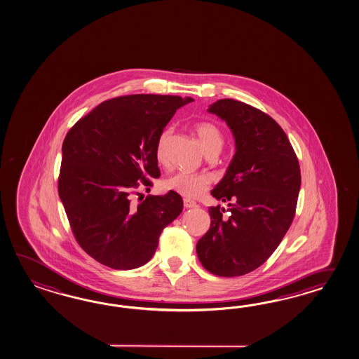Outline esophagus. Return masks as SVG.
Listing matches in <instances>:
<instances>
[{
	"instance_id": "esophagus-1",
	"label": "esophagus",
	"mask_w": 359,
	"mask_h": 359,
	"mask_svg": "<svg viewBox=\"0 0 359 359\" xmlns=\"http://www.w3.org/2000/svg\"><path fill=\"white\" fill-rule=\"evenodd\" d=\"M184 207L187 209L195 208V207H196V203L190 201V199H184Z\"/></svg>"
}]
</instances>
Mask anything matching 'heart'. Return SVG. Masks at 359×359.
Masks as SVG:
<instances>
[{
  "label": "heart",
  "mask_w": 359,
  "mask_h": 359,
  "mask_svg": "<svg viewBox=\"0 0 359 359\" xmlns=\"http://www.w3.org/2000/svg\"><path fill=\"white\" fill-rule=\"evenodd\" d=\"M194 133L201 143V149L208 155L218 154L224 147V134L218 126L204 121L199 123L194 128ZM170 130H164L158 137L156 146V158L160 164H165L168 160V143L170 140ZM212 184V178L208 175H192L187 172H177L175 175L168 177L164 181V189L168 191H175L189 199H198L203 196L209 186Z\"/></svg>",
  "instance_id": "heart-1"
}]
</instances>
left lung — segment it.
Wrapping results in <instances>:
<instances>
[{
  "mask_svg": "<svg viewBox=\"0 0 359 359\" xmlns=\"http://www.w3.org/2000/svg\"><path fill=\"white\" fill-rule=\"evenodd\" d=\"M208 112L224 120L235 154L215 186L224 209L210 207V227L196 244L201 265L218 276L256 270L282 242L291 226L300 192L299 160L283 129L265 112L233 100H219Z\"/></svg>",
  "mask_w": 359,
  "mask_h": 359,
  "instance_id": "obj_1",
  "label": "left lung"
}]
</instances>
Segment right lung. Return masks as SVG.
<instances>
[{
  "instance_id": "add662e5",
  "label": "right lung",
  "mask_w": 359,
  "mask_h": 359,
  "mask_svg": "<svg viewBox=\"0 0 359 359\" xmlns=\"http://www.w3.org/2000/svg\"><path fill=\"white\" fill-rule=\"evenodd\" d=\"M178 95L133 94L106 100L80 118L62 146L59 198L76 241L100 264L130 270L147 264L164 227L181 215L180 194L149 195L132 204L142 181L158 178V137L175 111L192 102Z\"/></svg>"
}]
</instances>
